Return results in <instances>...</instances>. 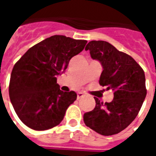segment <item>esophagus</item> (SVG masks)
Here are the masks:
<instances>
[{"mask_svg":"<svg viewBox=\"0 0 156 156\" xmlns=\"http://www.w3.org/2000/svg\"><path fill=\"white\" fill-rule=\"evenodd\" d=\"M83 97H84V94H83V93H78V95H77V98H78V99H80V98H82Z\"/></svg>","mask_w":156,"mask_h":156,"instance_id":"1","label":"esophagus"}]
</instances>
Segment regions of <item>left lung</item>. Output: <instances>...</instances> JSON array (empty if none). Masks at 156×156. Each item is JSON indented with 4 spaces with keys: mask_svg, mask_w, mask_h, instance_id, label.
Wrapping results in <instances>:
<instances>
[{
    "mask_svg": "<svg viewBox=\"0 0 156 156\" xmlns=\"http://www.w3.org/2000/svg\"><path fill=\"white\" fill-rule=\"evenodd\" d=\"M85 50L101 62L104 70L99 84L114 91V99L104 103L94 98L95 108L85 113L83 121L102 135L116 134L127 128L140 110L147 94L144 72L131 56L108 41H89Z\"/></svg>",
    "mask_w": 156,
    "mask_h": 156,
    "instance_id": "1",
    "label": "left lung"
}]
</instances>
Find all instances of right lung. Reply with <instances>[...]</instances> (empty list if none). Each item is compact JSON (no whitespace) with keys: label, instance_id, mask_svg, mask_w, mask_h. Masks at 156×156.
<instances>
[{"label":"right lung","instance_id":"right-lung-1","mask_svg":"<svg viewBox=\"0 0 156 156\" xmlns=\"http://www.w3.org/2000/svg\"><path fill=\"white\" fill-rule=\"evenodd\" d=\"M86 43V40L51 36L29 48L16 62L9 96L16 115L27 127L46 130L63 119L77 94L60 90L57 76L67 69L70 59L81 52Z\"/></svg>","mask_w":156,"mask_h":156}]
</instances>
